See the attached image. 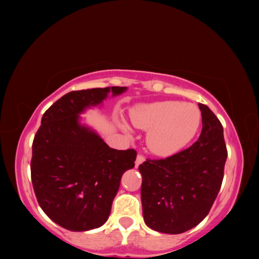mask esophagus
Instances as JSON below:
<instances>
[{
    "label": "esophagus",
    "instance_id": "1",
    "mask_svg": "<svg viewBox=\"0 0 259 259\" xmlns=\"http://www.w3.org/2000/svg\"><path fill=\"white\" fill-rule=\"evenodd\" d=\"M144 161H145V156L142 155V154H138L137 155V159H136V166H138L139 164H142Z\"/></svg>",
    "mask_w": 259,
    "mask_h": 259
}]
</instances>
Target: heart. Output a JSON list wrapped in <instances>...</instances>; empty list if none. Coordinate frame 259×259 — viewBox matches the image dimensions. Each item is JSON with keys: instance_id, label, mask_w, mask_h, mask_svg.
I'll list each match as a JSON object with an SVG mask.
<instances>
[{"instance_id": "b5f03b06", "label": "heart", "mask_w": 259, "mask_h": 259, "mask_svg": "<svg viewBox=\"0 0 259 259\" xmlns=\"http://www.w3.org/2000/svg\"><path fill=\"white\" fill-rule=\"evenodd\" d=\"M201 117L195 105L179 100L138 105L130 112L134 125L148 130V148L159 156H171L186 147L198 134ZM122 128L129 130L124 122Z\"/></svg>"}]
</instances>
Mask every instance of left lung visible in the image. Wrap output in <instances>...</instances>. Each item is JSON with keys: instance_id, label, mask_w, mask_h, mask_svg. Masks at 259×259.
Returning a JSON list of instances; mask_svg holds the SVG:
<instances>
[{"instance_id": "obj_1", "label": "left lung", "mask_w": 259, "mask_h": 259, "mask_svg": "<svg viewBox=\"0 0 259 259\" xmlns=\"http://www.w3.org/2000/svg\"><path fill=\"white\" fill-rule=\"evenodd\" d=\"M199 108L202 131L191 147L138 168L144 221L161 233L179 234L200 224L221 190L227 159L223 125L207 105Z\"/></svg>"}]
</instances>
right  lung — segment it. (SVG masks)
Segmentation results:
<instances>
[{"label":"right lung","mask_w":259,"mask_h":259,"mask_svg":"<svg viewBox=\"0 0 259 259\" xmlns=\"http://www.w3.org/2000/svg\"><path fill=\"white\" fill-rule=\"evenodd\" d=\"M126 87L72 91L43 114L33 140L32 183L37 202L56 224L83 232L104 225L121 177L135 166L137 152L109 147L82 124L80 114L119 96Z\"/></svg>","instance_id":"1"}]
</instances>
